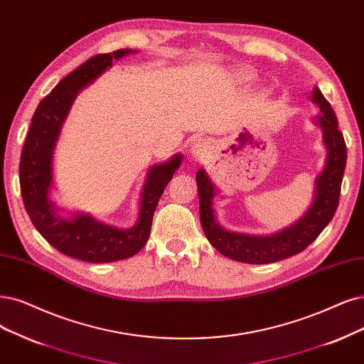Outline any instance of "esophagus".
<instances>
[{"label":"esophagus","instance_id":"1","mask_svg":"<svg viewBox=\"0 0 364 364\" xmlns=\"http://www.w3.org/2000/svg\"><path fill=\"white\" fill-rule=\"evenodd\" d=\"M204 144H200V142H196L193 146H192V153L195 154V156H204Z\"/></svg>","mask_w":364,"mask_h":364}]
</instances>
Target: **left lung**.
<instances>
[{
    "mask_svg": "<svg viewBox=\"0 0 364 364\" xmlns=\"http://www.w3.org/2000/svg\"><path fill=\"white\" fill-rule=\"evenodd\" d=\"M312 100L322 112L318 123L324 130V141L328 148L327 164L316 180V193L312 207L297 223L287 228L285 231L270 237H252L222 230L214 220L211 208L214 187L205 172L203 169L198 171L196 184L200 225L214 249H218L225 257L247 264H270L287 259L314 243L333 219L339 205L341 186L346 166V144L338 127V117L319 88L314 90Z\"/></svg>",
    "mask_w": 364,
    "mask_h": 364,
    "instance_id": "1",
    "label": "left lung"
}]
</instances>
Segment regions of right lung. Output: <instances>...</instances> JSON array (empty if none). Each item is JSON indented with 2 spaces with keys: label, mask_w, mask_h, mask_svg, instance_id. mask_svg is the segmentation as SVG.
Instances as JSON below:
<instances>
[{
  "label": "right lung",
  "mask_w": 364,
  "mask_h": 364,
  "mask_svg": "<svg viewBox=\"0 0 364 364\" xmlns=\"http://www.w3.org/2000/svg\"><path fill=\"white\" fill-rule=\"evenodd\" d=\"M130 52V49H119L111 53H99L60 80L38 103L21 154V193L36 230L61 253L87 262L126 259L145 246L159 199L181 164V154H177L166 164L150 169L142 191L139 220L129 231H119L96 222L87 214H77L73 219L65 220L55 213V207L48 198L52 183L53 146L76 94L111 67L112 60Z\"/></svg>",
  "instance_id": "obj_1"
}]
</instances>
